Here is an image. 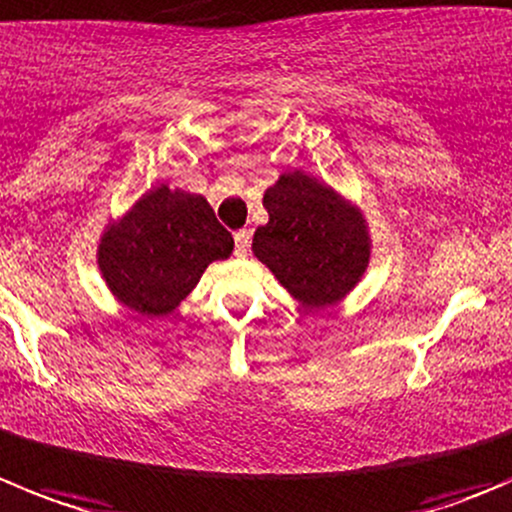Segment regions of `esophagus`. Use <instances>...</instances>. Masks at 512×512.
Segmentation results:
<instances>
[{"mask_svg": "<svg viewBox=\"0 0 512 512\" xmlns=\"http://www.w3.org/2000/svg\"><path fill=\"white\" fill-rule=\"evenodd\" d=\"M250 242L252 234L247 229H240V232H234V255L245 257L250 252Z\"/></svg>", "mask_w": 512, "mask_h": 512, "instance_id": "esophagus-1", "label": "esophagus"}]
</instances>
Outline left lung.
<instances>
[{"label":"left lung","mask_w":512,"mask_h":512,"mask_svg":"<svg viewBox=\"0 0 512 512\" xmlns=\"http://www.w3.org/2000/svg\"><path fill=\"white\" fill-rule=\"evenodd\" d=\"M262 207L270 219L255 229L252 252L305 310L331 308L361 283L371 234L351 199L295 169L267 186Z\"/></svg>","instance_id":"obj_1"}]
</instances>
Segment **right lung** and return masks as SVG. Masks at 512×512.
Segmentation results:
<instances>
[{
    "instance_id": "right-lung-1",
    "label": "right lung",
    "mask_w": 512,
    "mask_h": 512,
    "mask_svg": "<svg viewBox=\"0 0 512 512\" xmlns=\"http://www.w3.org/2000/svg\"><path fill=\"white\" fill-rule=\"evenodd\" d=\"M232 250V234L202 194L159 184L105 224L95 260L123 308L164 318L197 288L202 272Z\"/></svg>"
}]
</instances>
